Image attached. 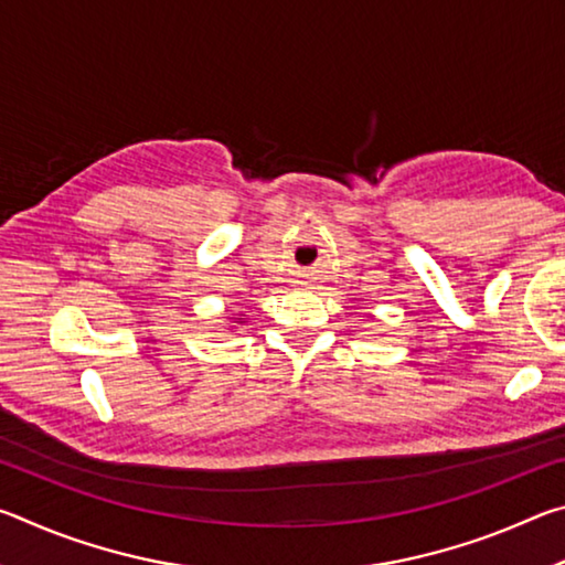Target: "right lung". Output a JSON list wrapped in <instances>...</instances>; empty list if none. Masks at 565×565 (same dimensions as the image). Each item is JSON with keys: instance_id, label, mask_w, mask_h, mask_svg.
Segmentation results:
<instances>
[{"instance_id": "obj_1", "label": "right lung", "mask_w": 565, "mask_h": 565, "mask_svg": "<svg viewBox=\"0 0 565 565\" xmlns=\"http://www.w3.org/2000/svg\"><path fill=\"white\" fill-rule=\"evenodd\" d=\"M232 323H244V313H238V317H232Z\"/></svg>"}]
</instances>
